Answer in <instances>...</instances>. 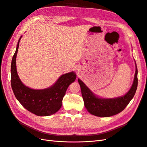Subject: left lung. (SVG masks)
Masks as SVG:
<instances>
[{
  "label": "left lung",
  "mask_w": 147,
  "mask_h": 147,
  "mask_svg": "<svg viewBox=\"0 0 147 147\" xmlns=\"http://www.w3.org/2000/svg\"><path fill=\"white\" fill-rule=\"evenodd\" d=\"M135 73L132 85L125 94L114 98H105L95 94L83 81L78 78L84 106L90 114L101 117H108L122 112L133 99L138 85L137 67L135 61Z\"/></svg>",
  "instance_id": "obj_1"
}]
</instances>
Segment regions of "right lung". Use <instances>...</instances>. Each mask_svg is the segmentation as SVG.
Instances as JSON below:
<instances>
[{"label": "right lung", "instance_id": "add662e5", "mask_svg": "<svg viewBox=\"0 0 147 147\" xmlns=\"http://www.w3.org/2000/svg\"><path fill=\"white\" fill-rule=\"evenodd\" d=\"M18 40L11 63V86L16 99L27 111L38 116H49L58 112L68 86L74 82L76 74L74 71L62 74L55 83L47 88L32 89L25 86L18 76L16 58L19 47Z\"/></svg>", "mask_w": 147, "mask_h": 147}]
</instances>
